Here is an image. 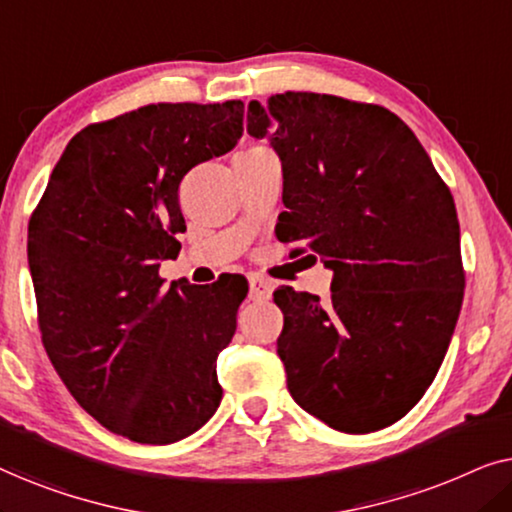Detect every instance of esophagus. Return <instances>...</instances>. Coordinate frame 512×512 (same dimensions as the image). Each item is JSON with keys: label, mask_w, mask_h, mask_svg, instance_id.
Returning <instances> with one entry per match:
<instances>
[{"label": "esophagus", "mask_w": 512, "mask_h": 512, "mask_svg": "<svg viewBox=\"0 0 512 512\" xmlns=\"http://www.w3.org/2000/svg\"><path fill=\"white\" fill-rule=\"evenodd\" d=\"M249 296L251 300H268L272 296V282L263 275L249 277Z\"/></svg>", "instance_id": "esophagus-1"}]
</instances>
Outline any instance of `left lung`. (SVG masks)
Masks as SVG:
<instances>
[{"instance_id":"8db88e82","label":"left lung","mask_w":512,"mask_h":512,"mask_svg":"<svg viewBox=\"0 0 512 512\" xmlns=\"http://www.w3.org/2000/svg\"><path fill=\"white\" fill-rule=\"evenodd\" d=\"M247 132L282 160L277 240L333 270L326 303L275 291L286 387L335 431L391 426L431 387L464 300L450 188L415 132L377 104L289 90L249 102Z\"/></svg>"}]
</instances>
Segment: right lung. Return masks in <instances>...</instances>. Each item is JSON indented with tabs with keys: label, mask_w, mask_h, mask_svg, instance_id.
<instances>
[{
	"label": "right lung",
	"mask_w": 512,
	"mask_h": 512,
	"mask_svg": "<svg viewBox=\"0 0 512 512\" xmlns=\"http://www.w3.org/2000/svg\"><path fill=\"white\" fill-rule=\"evenodd\" d=\"M244 104L160 102L72 137L30 219L27 258L48 359L104 429L146 445L191 436L219 408L216 359L247 296L165 286L179 184L242 137Z\"/></svg>",
	"instance_id": "obj_1"
}]
</instances>
